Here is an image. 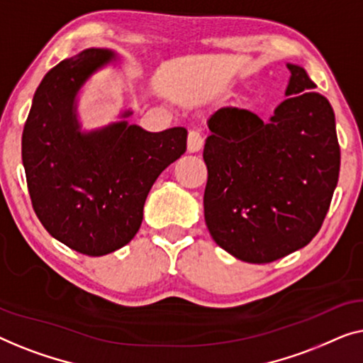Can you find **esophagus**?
I'll return each instance as SVG.
<instances>
[{"mask_svg":"<svg viewBox=\"0 0 363 363\" xmlns=\"http://www.w3.org/2000/svg\"><path fill=\"white\" fill-rule=\"evenodd\" d=\"M202 145H203V138L199 131L192 130L189 131L187 135V151L189 152H197L202 150Z\"/></svg>","mask_w":363,"mask_h":363,"instance_id":"34e87169","label":"esophagus"}]
</instances>
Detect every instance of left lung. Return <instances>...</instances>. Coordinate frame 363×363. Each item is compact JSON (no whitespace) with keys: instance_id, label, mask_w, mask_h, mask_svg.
Listing matches in <instances>:
<instances>
[{"instance_id":"8db88e82","label":"left lung","mask_w":363,"mask_h":363,"mask_svg":"<svg viewBox=\"0 0 363 363\" xmlns=\"http://www.w3.org/2000/svg\"><path fill=\"white\" fill-rule=\"evenodd\" d=\"M286 67L288 99L268 121L228 106L207 120L203 217L218 247L247 263H269L306 247L339 181L333 106L303 67Z\"/></svg>"}]
</instances>
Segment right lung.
I'll list each match as a JSON object with an SVG mask.
<instances>
[{
    "label": "right lung",
    "instance_id": "right-lung-1",
    "mask_svg": "<svg viewBox=\"0 0 363 363\" xmlns=\"http://www.w3.org/2000/svg\"><path fill=\"white\" fill-rule=\"evenodd\" d=\"M118 64V54L96 48L64 59L39 84L23 131L35 216L55 240L89 257L131 242L152 184L186 152V128L146 131L130 123V108L101 128H82V89Z\"/></svg>",
    "mask_w": 363,
    "mask_h": 363
}]
</instances>
